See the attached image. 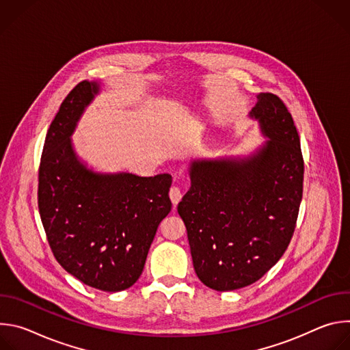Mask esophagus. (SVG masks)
<instances>
[{
  "mask_svg": "<svg viewBox=\"0 0 350 350\" xmlns=\"http://www.w3.org/2000/svg\"><path fill=\"white\" fill-rule=\"evenodd\" d=\"M169 195H170V199H172L173 205H177V204L181 201V198H183V192H181L180 187H177V185H173V187L170 188Z\"/></svg>",
  "mask_w": 350,
  "mask_h": 350,
  "instance_id": "obj_1",
  "label": "esophagus"
}]
</instances>
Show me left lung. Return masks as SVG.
<instances>
[{
    "label": "left lung",
    "instance_id": "left-lung-1",
    "mask_svg": "<svg viewBox=\"0 0 350 350\" xmlns=\"http://www.w3.org/2000/svg\"><path fill=\"white\" fill-rule=\"evenodd\" d=\"M249 115L269 139L243 159L193 161L177 206L198 278L221 292L256 282L280 260L304 193L301 141L285 104L260 92Z\"/></svg>",
    "mask_w": 350,
    "mask_h": 350
}]
</instances>
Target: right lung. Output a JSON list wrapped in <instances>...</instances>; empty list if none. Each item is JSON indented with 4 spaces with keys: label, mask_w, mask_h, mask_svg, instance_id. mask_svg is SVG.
<instances>
[{
    "label": "right lung",
    "mask_w": 350,
    "mask_h": 350,
    "mask_svg": "<svg viewBox=\"0 0 350 350\" xmlns=\"http://www.w3.org/2000/svg\"><path fill=\"white\" fill-rule=\"evenodd\" d=\"M99 91L79 83L48 129L38 169V211L58 263L88 286L130 288L141 275L159 223L172 211L170 174H101L76 157L70 135Z\"/></svg>",
    "instance_id": "right-lung-1"
}]
</instances>
